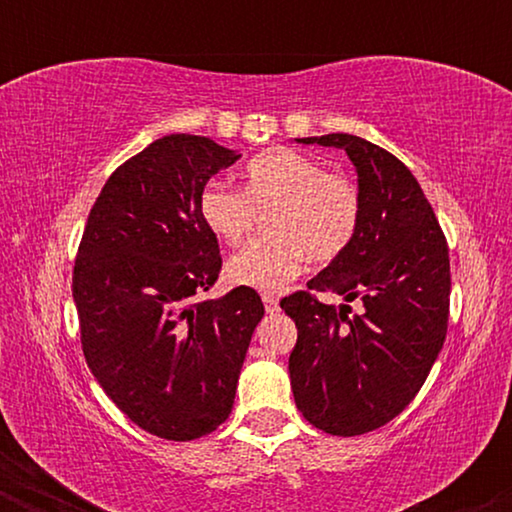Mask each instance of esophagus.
Returning a JSON list of instances; mask_svg holds the SVG:
<instances>
[{"instance_id":"1","label":"esophagus","mask_w":512,"mask_h":512,"mask_svg":"<svg viewBox=\"0 0 512 512\" xmlns=\"http://www.w3.org/2000/svg\"><path fill=\"white\" fill-rule=\"evenodd\" d=\"M262 303H264V310H267L269 315H274V313H279V301H276L274 296H262Z\"/></svg>"}]
</instances>
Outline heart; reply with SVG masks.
Returning <instances> with one entry per match:
<instances>
[{
    "label": "heart",
    "mask_w": 512,
    "mask_h": 512,
    "mask_svg": "<svg viewBox=\"0 0 512 512\" xmlns=\"http://www.w3.org/2000/svg\"><path fill=\"white\" fill-rule=\"evenodd\" d=\"M264 216V236L226 264L233 284L281 291L313 262H332L354 243L361 226V190L349 175L327 170L317 158L276 146L250 158L243 192L209 182L199 195V216L216 238L243 243Z\"/></svg>",
    "instance_id": "1"
}]
</instances>
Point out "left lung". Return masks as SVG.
<instances>
[{"label":"left lung","mask_w":512,"mask_h":512,"mask_svg":"<svg viewBox=\"0 0 512 512\" xmlns=\"http://www.w3.org/2000/svg\"><path fill=\"white\" fill-rule=\"evenodd\" d=\"M298 142L346 151L358 173L361 226L308 291L281 298L298 330L289 356L293 397L320 431L361 436L402 414L443 349L448 240L421 185L390 151L354 134ZM317 292L361 300L362 313L322 304Z\"/></svg>","instance_id":"8db88e82"}]
</instances>
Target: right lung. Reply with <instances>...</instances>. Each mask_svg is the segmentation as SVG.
I'll return each instance as SVG.
<instances>
[{
    "mask_svg": "<svg viewBox=\"0 0 512 512\" xmlns=\"http://www.w3.org/2000/svg\"><path fill=\"white\" fill-rule=\"evenodd\" d=\"M238 158L209 137L156 139L105 182L76 252L88 368L117 409L158 438L195 440L228 419L264 315L250 286L197 301L221 272L199 195Z\"/></svg>",
    "mask_w": 512,
    "mask_h": 512,
    "instance_id": "right-lung-1",
    "label": "right lung"
}]
</instances>
